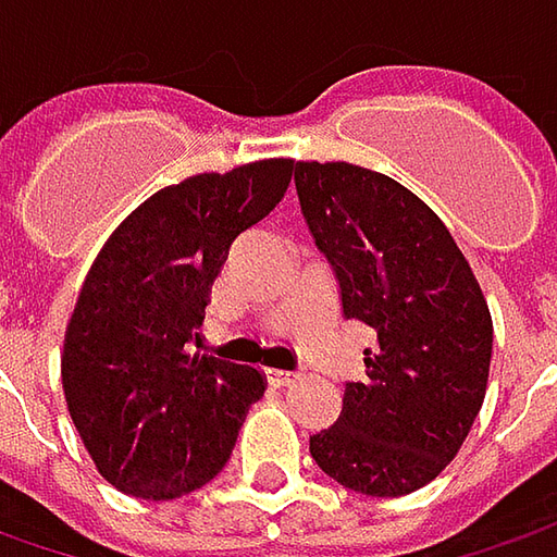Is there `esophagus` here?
I'll use <instances>...</instances> for the list:
<instances>
[{"label":"esophagus","mask_w":557,"mask_h":557,"mask_svg":"<svg viewBox=\"0 0 557 557\" xmlns=\"http://www.w3.org/2000/svg\"><path fill=\"white\" fill-rule=\"evenodd\" d=\"M267 381L272 387H288L290 381H297V374L285 372V369H267Z\"/></svg>","instance_id":"obj_1"}]
</instances>
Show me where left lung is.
Here are the masks:
<instances>
[{
  "label": "left lung",
  "mask_w": 557,
  "mask_h": 557,
  "mask_svg": "<svg viewBox=\"0 0 557 557\" xmlns=\"http://www.w3.org/2000/svg\"><path fill=\"white\" fill-rule=\"evenodd\" d=\"M294 185L344 319L377 334L310 456L354 493L406 496L453 461L481 412L493 356L483 290L437 213L391 176L300 161Z\"/></svg>",
  "instance_id": "8db88e82"
}]
</instances>
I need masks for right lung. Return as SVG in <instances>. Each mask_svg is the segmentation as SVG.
I'll return each mask as SVG.
<instances>
[{
    "mask_svg": "<svg viewBox=\"0 0 557 557\" xmlns=\"http://www.w3.org/2000/svg\"><path fill=\"white\" fill-rule=\"evenodd\" d=\"M272 158L166 185L98 250L64 334L67 412L98 474L139 499H180L225 468L263 374L198 344L232 242L285 198Z\"/></svg>",
    "mask_w": 557,
    "mask_h": 557,
    "instance_id": "add662e5",
    "label": "right lung"
}]
</instances>
